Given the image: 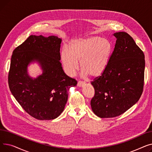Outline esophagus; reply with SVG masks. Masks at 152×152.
Instances as JSON below:
<instances>
[{"mask_svg": "<svg viewBox=\"0 0 152 152\" xmlns=\"http://www.w3.org/2000/svg\"><path fill=\"white\" fill-rule=\"evenodd\" d=\"M85 84V83H84V82H82V81H78V83H77V86L78 87H82V86H83Z\"/></svg>", "mask_w": 152, "mask_h": 152, "instance_id": "1", "label": "esophagus"}]
</instances>
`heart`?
Returning <instances> with one entry per match:
<instances>
[{"mask_svg": "<svg viewBox=\"0 0 152 152\" xmlns=\"http://www.w3.org/2000/svg\"><path fill=\"white\" fill-rule=\"evenodd\" d=\"M111 51V45L106 39L94 36L72 41L68 49H63L61 60L65 73L73 76L79 69L91 77L101 75L106 69Z\"/></svg>", "mask_w": 152, "mask_h": 152, "instance_id": "b5f03b06", "label": "heart"}]
</instances>
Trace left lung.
Wrapping results in <instances>:
<instances>
[{"label":"left lung","mask_w":152,"mask_h":152,"mask_svg":"<svg viewBox=\"0 0 152 152\" xmlns=\"http://www.w3.org/2000/svg\"><path fill=\"white\" fill-rule=\"evenodd\" d=\"M113 35L116 41L107 66L91 82L92 110L102 118L124 113L139 100L144 85V53L127 33Z\"/></svg>","instance_id":"1"}]
</instances>
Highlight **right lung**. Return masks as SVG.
<instances>
[{
  "label": "right lung",
  "mask_w": 152,
  "mask_h": 152,
  "mask_svg": "<svg viewBox=\"0 0 152 152\" xmlns=\"http://www.w3.org/2000/svg\"><path fill=\"white\" fill-rule=\"evenodd\" d=\"M61 42L55 36L31 35L13 52L8 76L10 90L23 110L38 120L57 118L65 108L69 87L77 84L61 67ZM34 60L39 62L43 73L33 80L27 66Z\"/></svg>",
  "instance_id": "add662e5"
}]
</instances>
